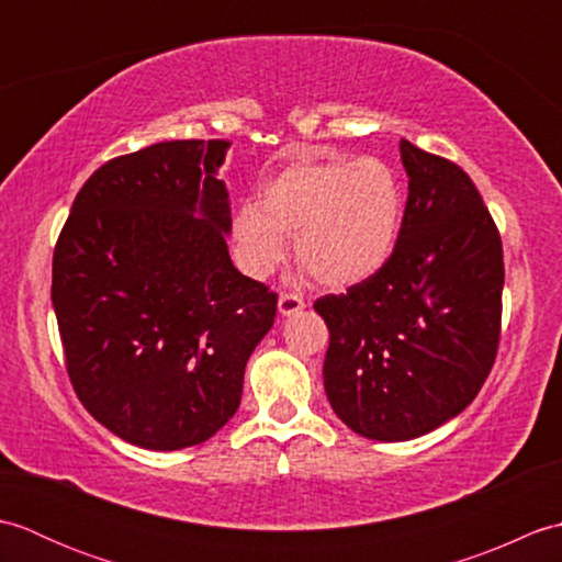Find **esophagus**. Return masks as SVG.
Instances as JSON below:
<instances>
[{
	"instance_id": "esophagus-1",
	"label": "esophagus",
	"mask_w": 562,
	"mask_h": 562,
	"mask_svg": "<svg viewBox=\"0 0 562 562\" xmlns=\"http://www.w3.org/2000/svg\"><path fill=\"white\" fill-rule=\"evenodd\" d=\"M304 306H306V304H304L302 296H300V294H292V292H284V294H280V300H278V312H280L282 316H294V314H300Z\"/></svg>"
}]
</instances>
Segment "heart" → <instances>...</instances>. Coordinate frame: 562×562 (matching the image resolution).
Returning <instances> with one entry per match:
<instances>
[{
  "instance_id": "b5f03b06",
  "label": "heart",
  "mask_w": 562,
  "mask_h": 562,
  "mask_svg": "<svg viewBox=\"0 0 562 562\" xmlns=\"http://www.w3.org/2000/svg\"><path fill=\"white\" fill-rule=\"evenodd\" d=\"M403 224V188L376 157H302L262 186L258 207L236 212L232 236L250 278H266L288 256L324 288L345 290L386 266Z\"/></svg>"
}]
</instances>
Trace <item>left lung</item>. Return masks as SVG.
<instances>
[{
	"label": "left lung",
	"mask_w": 562,
	"mask_h": 562,
	"mask_svg": "<svg viewBox=\"0 0 562 562\" xmlns=\"http://www.w3.org/2000/svg\"><path fill=\"white\" fill-rule=\"evenodd\" d=\"M401 159L408 202L386 266L314 304L330 330V408L376 441L432 432L479 396L503 318V241L479 188L408 139Z\"/></svg>",
	"instance_id": "left-lung-1"
}]
</instances>
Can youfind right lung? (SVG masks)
I'll return each instance as SVG.
<instances>
[{
  "label": "right lung",
  "mask_w": 562,
  "mask_h": 562,
  "mask_svg": "<svg viewBox=\"0 0 562 562\" xmlns=\"http://www.w3.org/2000/svg\"><path fill=\"white\" fill-rule=\"evenodd\" d=\"M229 142H159L93 171L53 256L71 386L113 435L154 451L232 420L278 294L234 268Z\"/></svg>",
  "instance_id": "obj_1"
}]
</instances>
